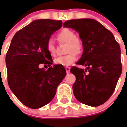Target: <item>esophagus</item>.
I'll use <instances>...</instances> for the list:
<instances>
[{"instance_id": "34e87169", "label": "esophagus", "mask_w": 127, "mask_h": 127, "mask_svg": "<svg viewBox=\"0 0 127 127\" xmlns=\"http://www.w3.org/2000/svg\"><path fill=\"white\" fill-rule=\"evenodd\" d=\"M65 69H66V71H67V73L69 74V72H70V67H65Z\"/></svg>"}]
</instances>
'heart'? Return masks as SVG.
<instances>
[{
  "instance_id": "b5f03b06",
  "label": "heart",
  "mask_w": 127,
  "mask_h": 127,
  "mask_svg": "<svg viewBox=\"0 0 127 127\" xmlns=\"http://www.w3.org/2000/svg\"><path fill=\"white\" fill-rule=\"evenodd\" d=\"M60 41L67 42V53L65 56H60L55 59V63L63 66L71 65L77 59L76 54H81L83 50V43L80 38L76 37L74 32L69 29L62 30L57 35ZM47 51L51 55L55 53V47L52 39H49L46 43Z\"/></svg>"
}]
</instances>
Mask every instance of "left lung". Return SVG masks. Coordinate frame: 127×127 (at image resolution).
<instances>
[{"mask_svg": "<svg viewBox=\"0 0 127 127\" xmlns=\"http://www.w3.org/2000/svg\"><path fill=\"white\" fill-rule=\"evenodd\" d=\"M64 26L78 32L83 43V53L76 64L86 69H70L76 77L74 95L85 105H102L113 94L122 74L120 45L113 33L94 19L68 20Z\"/></svg>", "mask_w": 127, "mask_h": 127, "instance_id": "1", "label": "left lung"}]
</instances>
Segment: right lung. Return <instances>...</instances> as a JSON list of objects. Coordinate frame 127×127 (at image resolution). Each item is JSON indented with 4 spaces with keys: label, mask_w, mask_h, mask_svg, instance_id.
Returning <instances> with one entry per match:
<instances>
[{
    "label": "right lung",
    "mask_w": 127,
    "mask_h": 127,
    "mask_svg": "<svg viewBox=\"0 0 127 127\" xmlns=\"http://www.w3.org/2000/svg\"><path fill=\"white\" fill-rule=\"evenodd\" d=\"M61 20H34L13 37L5 57L10 89L21 102L31 109H39L52 100L57 86L66 76L61 65L51 66V55L46 43L51 35L61 28Z\"/></svg>",
    "instance_id": "obj_1"
}]
</instances>
